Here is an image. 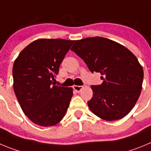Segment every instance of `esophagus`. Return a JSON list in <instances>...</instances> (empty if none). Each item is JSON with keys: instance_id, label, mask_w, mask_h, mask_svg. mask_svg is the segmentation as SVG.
Returning a JSON list of instances; mask_svg holds the SVG:
<instances>
[{"instance_id": "1", "label": "esophagus", "mask_w": 151, "mask_h": 151, "mask_svg": "<svg viewBox=\"0 0 151 151\" xmlns=\"http://www.w3.org/2000/svg\"><path fill=\"white\" fill-rule=\"evenodd\" d=\"M82 88H83V86H82V85H74L73 86V88L76 92H79L80 91L82 90Z\"/></svg>"}]
</instances>
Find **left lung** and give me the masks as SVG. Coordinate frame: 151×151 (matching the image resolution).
<instances>
[{"label":"left lung","instance_id":"8db88e82","mask_svg":"<svg viewBox=\"0 0 151 151\" xmlns=\"http://www.w3.org/2000/svg\"><path fill=\"white\" fill-rule=\"evenodd\" d=\"M71 50L87 64L91 73H100L101 85H91L88 102L92 113L106 121L120 119L132 110L142 89L143 68L123 45L102 37L76 41Z\"/></svg>","mask_w":151,"mask_h":151}]
</instances>
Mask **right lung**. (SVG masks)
Instances as JSON below:
<instances>
[{"instance_id": "add662e5", "label": "right lung", "mask_w": 151, "mask_h": 151, "mask_svg": "<svg viewBox=\"0 0 151 151\" xmlns=\"http://www.w3.org/2000/svg\"><path fill=\"white\" fill-rule=\"evenodd\" d=\"M73 42L60 38L35 40L13 63V90L23 113L36 125H55L69 107L73 88L51 84Z\"/></svg>"}]
</instances>
